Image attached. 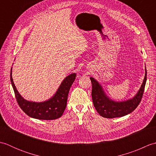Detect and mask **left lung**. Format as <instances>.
Returning a JSON list of instances; mask_svg holds the SVG:
<instances>
[{"label":"left lung","mask_w":156,"mask_h":156,"mask_svg":"<svg viewBox=\"0 0 156 156\" xmlns=\"http://www.w3.org/2000/svg\"><path fill=\"white\" fill-rule=\"evenodd\" d=\"M92 82V98L96 110L98 114L105 118L112 119L123 117L133 112L140 103L143 97L147 80V71L141 88L133 98L122 102H115L109 98L102 89L101 85L93 78H90Z\"/></svg>","instance_id":"1"}]
</instances>
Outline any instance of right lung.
I'll use <instances>...</instances> for the list:
<instances>
[{
	"label": "right lung",
	"instance_id": "add662e5",
	"mask_svg": "<svg viewBox=\"0 0 156 156\" xmlns=\"http://www.w3.org/2000/svg\"><path fill=\"white\" fill-rule=\"evenodd\" d=\"M11 82L15 92V97L20 108L29 117L41 120H54L58 119L64 113L67 105L69 90L74 82L76 73L68 76L59 86L57 92L49 100L35 102L28 101L23 98L16 88L12 78V68L11 69Z\"/></svg>",
	"mask_w": 156,
	"mask_h": 156
}]
</instances>
